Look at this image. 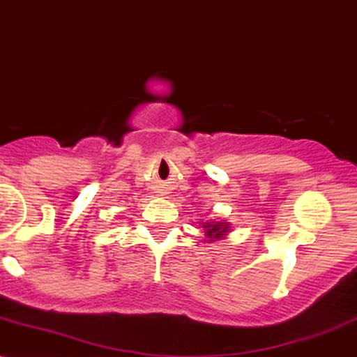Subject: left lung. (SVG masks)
<instances>
[{
	"mask_svg": "<svg viewBox=\"0 0 357 357\" xmlns=\"http://www.w3.org/2000/svg\"><path fill=\"white\" fill-rule=\"evenodd\" d=\"M205 232H207V237L211 238H219L222 236H225L229 227L227 224H222V222H215V224H205L204 225Z\"/></svg>",
	"mask_w": 357,
	"mask_h": 357,
	"instance_id": "1",
	"label": "left lung"
}]
</instances>
